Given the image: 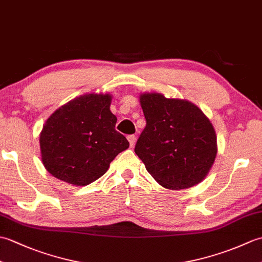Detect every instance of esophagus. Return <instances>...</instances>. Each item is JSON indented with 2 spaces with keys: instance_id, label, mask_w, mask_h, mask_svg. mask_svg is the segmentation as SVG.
<instances>
[{
  "instance_id": "1",
  "label": "esophagus",
  "mask_w": 262,
  "mask_h": 262,
  "mask_svg": "<svg viewBox=\"0 0 262 262\" xmlns=\"http://www.w3.org/2000/svg\"><path fill=\"white\" fill-rule=\"evenodd\" d=\"M127 140H128V142H129L132 147L135 145V143H136V136L135 135H129L127 137Z\"/></svg>"
}]
</instances>
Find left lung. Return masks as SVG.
Masks as SVG:
<instances>
[{"mask_svg":"<svg viewBox=\"0 0 262 262\" xmlns=\"http://www.w3.org/2000/svg\"><path fill=\"white\" fill-rule=\"evenodd\" d=\"M140 103L146 126L135 153L148 173L171 190L202 182L217 154V136L208 117L189 100L159 92L141 93Z\"/></svg>","mask_w":262,"mask_h":262,"instance_id":"obj_1","label":"left lung"}]
</instances>
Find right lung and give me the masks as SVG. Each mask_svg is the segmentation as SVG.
<instances>
[{"label":"right lung","mask_w":262,"mask_h":262,"mask_svg":"<svg viewBox=\"0 0 262 262\" xmlns=\"http://www.w3.org/2000/svg\"><path fill=\"white\" fill-rule=\"evenodd\" d=\"M110 93H85L56 109L39 136L46 170L73 186H86L103 176L117 155L129 147L115 129Z\"/></svg>","instance_id":"add662e5"}]
</instances>
